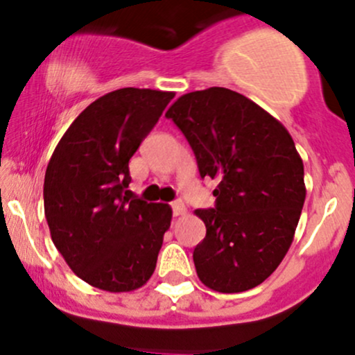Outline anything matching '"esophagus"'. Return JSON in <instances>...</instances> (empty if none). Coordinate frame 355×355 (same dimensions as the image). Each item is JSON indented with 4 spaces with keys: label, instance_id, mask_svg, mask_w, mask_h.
Masks as SVG:
<instances>
[{
    "label": "esophagus",
    "instance_id": "esophagus-1",
    "mask_svg": "<svg viewBox=\"0 0 355 355\" xmlns=\"http://www.w3.org/2000/svg\"><path fill=\"white\" fill-rule=\"evenodd\" d=\"M171 207H173V216H182V214L187 213V207H185V204L182 200L171 202Z\"/></svg>",
    "mask_w": 355,
    "mask_h": 355
}]
</instances>
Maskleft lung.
Wrapping results in <instances>:
<instances>
[{"instance_id":"1","label":"left lung","mask_w":355,"mask_h":355,"mask_svg":"<svg viewBox=\"0 0 355 355\" xmlns=\"http://www.w3.org/2000/svg\"><path fill=\"white\" fill-rule=\"evenodd\" d=\"M166 118L187 137L200 177L218 182L216 206L196 209L206 225L194 249L199 280L221 293L257 287L288 252L306 199L292 135L266 110L225 87L180 96Z\"/></svg>"}]
</instances>
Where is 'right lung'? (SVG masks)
<instances>
[{
  "mask_svg": "<svg viewBox=\"0 0 355 355\" xmlns=\"http://www.w3.org/2000/svg\"><path fill=\"white\" fill-rule=\"evenodd\" d=\"M175 92L123 87L87 106L60 139L44 177V214L70 270L105 292H132L156 268L171 207L123 194L128 161Z\"/></svg>",
  "mask_w": 355,
  "mask_h": 355,
  "instance_id": "add662e5",
  "label": "right lung"
}]
</instances>
